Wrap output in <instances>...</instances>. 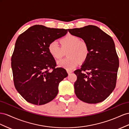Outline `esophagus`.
Wrapping results in <instances>:
<instances>
[{"instance_id":"1","label":"esophagus","mask_w":129,"mask_h":129,"mask_svg":"<svg viewBox=\"0 0 129 129\" xmlns=\"http://www.w3.org/2000/svg\"><path fill=\"white\" fill-rule=\"evenodd\" d=\"M67 72H68V73L69 75H70V73H71L72 72V71H71V70H68Z\"/></svg>"}]
</instances>
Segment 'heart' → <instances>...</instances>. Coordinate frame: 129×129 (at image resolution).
Instances as JSON below:
<instances>
[{"instance_id":"1","label":"heart","mask_w":129,"mask_h":129,"mask_svg":"<svg viewBox=\"0 0 129 129\" xmlns=\"http://www.w3.org/2000/svg\"><path fill=\"white\" fill-rule=\"evenodd\" d=\"M61 47L57 41L51 42L48 46L50 54L54 59L61 58L64 55V51L68 50V58L59 60L57 64L60 67L70 70L78 66L80 61H85L89 55V49L87 44L80 40L78 37L69 35L60 40Z\"/></svg>"}]
</instances>
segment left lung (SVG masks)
<instances>
[{
	"mask_svg": "<svg viewBox=\"0 0 129 129\" xmlns=\"http://www.w3.org/2000/svg\"><path fill=\"white\" fill-rule=\"evenodd\" d=\"M72 35L82 38L89 46V55L74 73L76 96L89 104L104 101L115 89L119 59L112 38L94 25L69 29Z\"/></svg>",
	"mask_w": 129,
	"mask_h": 129,
	"instance_id": "left-lung-1",
	"label": "left lung"
}]
</instances>
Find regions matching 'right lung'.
Returning <instances> with one entry per match:
<instances>
[{
  "instance_id": "add662e5",
  "label": "right lung",
  "mask_w": 129,
  "mask_h": 129,
  "mask_svg": "<svg viewBox=\"0 0 129 129\" xmlns=\"http://www.w3.org/2000/svg\"><path fill=\"white\" fill-rule=\"evenodd\" d=\"M67 32L68 29L36 25L18 37L11 58L13 81L18 93L27 102L44 105L57 95L59 84L68 74L63 68H56L48 46Z\"/></svg>"
}]
</instances>
